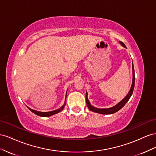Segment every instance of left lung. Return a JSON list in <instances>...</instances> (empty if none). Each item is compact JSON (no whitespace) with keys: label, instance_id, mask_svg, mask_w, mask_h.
<instances>
[{"label":"left lung","instance_id":"left-lung-1","mask_svg":"<svg viewBox=\"0 0 156 156\" xmlns=\"http://www.w3.org/2000/svg\"><path fill=\"white\" fill-rule=\"evenodd\" d=\"M119 43L122 44V46H123L124 48H126L125 44H124L122 42H119ZM132 69H133V82H132V86H131V90H130L128 94L127 95V96L125 98H124V99L122 101H120L118 105L113 106V107H112V108H105V109H103V108H97L94 107V106H92L90 105V102H89V101H88L87 97V93H86V104H87V106L88 108L90 109L91 111H93V112H97V113H99V114H114L115 112H118L119 110L121 109L123 107V106L126 104V103L129 101V99H130L131 96L133 94V90H134L135 77V70H134V66H133V64Z\"/></svg>","mask_w":156,"mask_h":156}]
</instances>
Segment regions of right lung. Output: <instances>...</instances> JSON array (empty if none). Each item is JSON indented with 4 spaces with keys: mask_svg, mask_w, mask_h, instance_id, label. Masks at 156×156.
<instances>
[{
    "mask_svg": "<svg viewBox=\"0 0 156 156\" xmlns=\"http://www.w3.org/2000/svg\"><path fill=\"white\" fill-rule=\"evenodd\" d=\"M65 105V103L64 105H63L61 106V108H59V109L55 110H53V111H51V112H39V111H37V110H34L33 109H31L30 108H29V109L31 111V112H33L34 114H37L38 115H40V116H42V117H48V116H50V115H52L53 114H55L57 113H58L59 112L63 109L64 106Z\"/></svg>",
    "mask_w": 156,
    "mask_h": 156,
    "instance_id": "add662e5",
    "label": "right lung"
}]
</instances>
